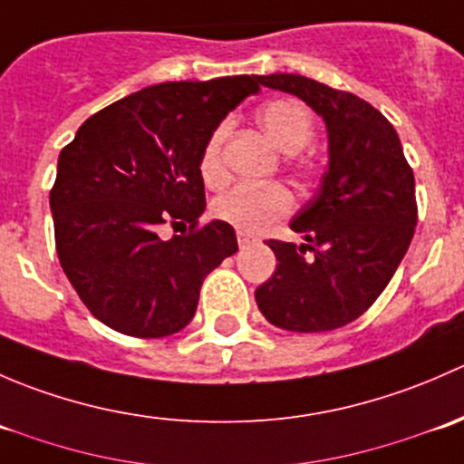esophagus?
Here are the masks:
<instances>
[{
  "instance_id": "obj_1",
  "label": "esophagus",
  "mask_w": 464,
  "mask_h": 464,
  "mask_svg": "<svg viewBox=\"0 0 464 464\" xmlns=\"http://www.w3.org/2000/svg\"><path fill=\"white\" fill-rule=\"evenodd\" d=\"M251 242H254V237H251L249 233L237 231V245H240V249H245V246H249Z\"/></svg>"
}]
</instances>
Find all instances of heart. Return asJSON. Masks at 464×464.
<instances>
[{"instance_id": "b5f03b06", "label": "heart", "mask_w": 464, "mask_h": 464, "mask_svg": "<svg viewBox=\"0 0 464 464\" xmlns=\"http://www.w3.org/2000/svg\"><path fill=\"white\" fill-rule=\"evenodd\" d=\"M258 123L285 154H296L314 137V119L301 101L294 98H276L265 102L258 110ZM227 123L218 125L206 139L199 154V177L206 186L218 188L227 181L228 172L224 166V141H227ZM298 168H307V161L298 159ZM294 198L280 184H237L213 204V215L222 222L231 224L237 231L260 233L269 228L276 219L292 213Z\"/></svg>"}]
</instances>
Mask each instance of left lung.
<instances>
[{
  "label": "left lung",
  "mask_w": 464,
  "mask_h": 464,
  "mask_svg": "<svg viewBox=\"0 0 464 464\" xmlns=\"http://www.w3.org/2000/svg\"><path fill=\"white\" fill-rule=\"evenodd\" d=\"M256 78L323 116L330 145L319 193L289 224L305 245L266 240L278 265L256 303L283 330H336L377 301L413 240V170L395 128L371 102L298 73Z\"/></svg>",
  "instance_id": "obj_1"
}]
</instances>
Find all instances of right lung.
Returning a JSON list of instances; mask_svg holds the SVG:
<instances>
[{
	"instance_id": "right-lung-1",
	"label": "right lung",
	"mask_w": 464,
	"mask_h": 464,
	"mask_svg": "<svg viewBox=\"0 0 464 464\" xmlns=\"http://www.w3.org/2000/svg\"><path fill=\"white\" fill-rule=\"evenodd\" d=\"M256 76L161 82L89 116L58 159L49 202L55 251L87 310L139 339L179 332L206 276L237 251L231 224L199 227V154ZM163 223L189 233L158 237Z\"/></svg>"
}]
</instances>
